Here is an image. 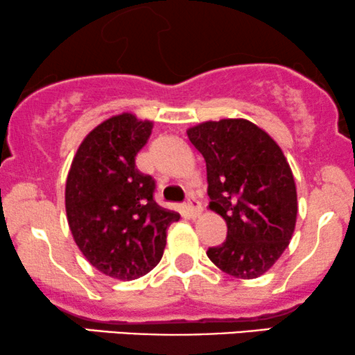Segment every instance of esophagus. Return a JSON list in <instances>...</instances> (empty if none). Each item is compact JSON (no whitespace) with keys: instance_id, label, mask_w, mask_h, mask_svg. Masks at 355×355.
<instances>
[{"instance_id":"obj_1","label":"esophagus","mask_w":355,"mask_h":355,"mask_svg":"<svg viewBox=\"0 0 355 355\" xmlns=\"http://www.w3.org/2000/svg\"><path fill=\"white\" fill-rule=\"evenodd\" d=\"M186 210H187L189 217H192V218L199 217V215L202 214V207H200L199 202L194 199V197H192V199H189L186 202Z\"/></svg>"}]
</instances>
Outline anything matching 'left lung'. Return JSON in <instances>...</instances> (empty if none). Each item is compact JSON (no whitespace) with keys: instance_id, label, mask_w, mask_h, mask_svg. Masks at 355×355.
I'll return each mask as SVG.
<instances>
[{"instance_id":"1","label":"left lung","mask_w":355,"mask_h":355,"mask_svg":"<svg viewBox=\"0 0 355 355\" xmlns=\"http://www.w3.org/2000/svg\"><path fill=\"white\" fill-rule=\"evenodd\" d=\"M187 137L205 159L210 210L228 228L227 239L207 256L233 277H259L295 230L297 189L287 158L269 133L246 119L202 122Z\"/></svg>"}]
</instances>
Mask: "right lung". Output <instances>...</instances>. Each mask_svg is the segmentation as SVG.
Listing matches in <instances>:
<instances>
[{
	"mask_svg": "<svg viewBox=\"0 0 355 355\" xmlns=\"http://www.w3.org/2000/svg\"><path fill=\"white\" fill-rule=\"evenodd\" d=\"M151 128L153 122L130 112L107 119L81 141L67 178L73 239L89 264L112 279L148 274L163 257L168 227L179 220L156 204L155 179L135 166Z\"/></svg>",
	"mask_w": 355,
	"mask_h": 355,
	"instance_id": "add662e5",
	"label": "right lung"
}]
</instances>
